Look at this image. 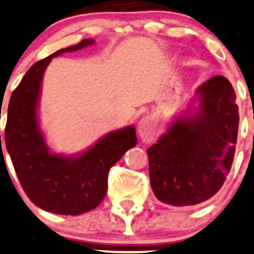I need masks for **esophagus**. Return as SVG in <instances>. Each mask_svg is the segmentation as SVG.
<instances>
[{
    "mask_svg": "<svg viewBox=\"0 0 254 254\" xmlns=\"http://www.w3.org/2000/svg\"><path fill=\"white\" fill-rule=\"evenodd\" d=\"M137 131L142 142L151 143L156 137V123L149 117L142 118L138 122Z\"/></svg>",
    "mask_w": 254,
    "mask_h": 254,
    "instance_id": "esophagus-1",
    "label": "esophagus"
}]
</instances>
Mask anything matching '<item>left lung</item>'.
<instances>
[{"instance_id":"left-lung-1","label":"left lung","mask_w":254,"mask_h":254,"mask_svg":"<svg viewBox=\"0 0 254 254\" xmlns=\"http://www.w3.org/2000/svg\"><path fill=\"white\" fill-rule=\"evenodd\" d=\"M196 95L198 108L178 117L147 149L151 188L165 204L184 207L209 199L234 161L239 107L233 85L215 75Z\"/></svg>"}]
</instances>
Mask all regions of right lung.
Returning a JSON list of instances; mask_svg holds the SVG:
<instances>
[{
	"label": "right lung",
	"instance_id": "add662e5",
	"mask_svg": "<svg viewBox=\"0 0 254 254\" xmlns=\"http://www.w3.org/2000/svg\"><path fill=\"white\" fill-rule=\"evenodd\" d=\"M93 42L85 39L31 65L8 106L4 140L21 188L34 204L55 214L79 215L97 207L106 196L109 169L137 143L130 125L103 136L79 156L52 153L47 147L37 118L45 70L53 57Z\"/></svg>",
	"mask_w": 254,
	"mask_h": 254
}]
</instances>
